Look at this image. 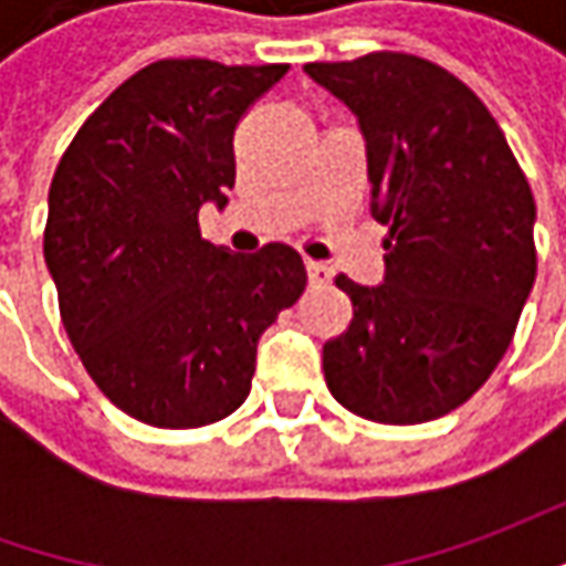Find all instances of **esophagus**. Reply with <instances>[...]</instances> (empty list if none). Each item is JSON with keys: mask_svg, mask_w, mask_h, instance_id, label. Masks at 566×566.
Instances as JSON below:
<instances>
[{"mask_svg": "<svg viewBox=\"0 0 566 566\" xmlns=\"http://www.w3.org/2000/svg\"><path fill=\"white\" fill-rule=\"evenodd\" d=\"M305 271H308V280H312L315 286H324V283H331V268H327V264H321V261H312V258H305Z\"/></svg>", "mask_w": 566, "mask_h": 566, "instance_id": "34e87169", "label": "esophagus"}]
</instances>
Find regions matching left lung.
<instances>
[{
    "label": "left lung",
    "instance_id": "1",
    "mask_svg": "<svg viewBox=\"0 0 566 566\" xmlns=\"http://www.w3.org/2000/svg\"><path fill=\"white\" fill-rule=\"evenodd\" d=\"M365 135L384 283L337 276L353 321L324 343L339 406L384 424L441 419L491 378L535 283L533 188L485 103L409 53L308 62Z\"/></svg>",
    "mask_w": 566,
    "mask_h": 566
}]
</instances>
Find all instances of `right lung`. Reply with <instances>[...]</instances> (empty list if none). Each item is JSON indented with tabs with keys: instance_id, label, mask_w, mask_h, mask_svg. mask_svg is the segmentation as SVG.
Returning a JSON list of instances; mask_svg holds the SVG:
<instances>
[{
	"instance_id": "add662e5",
	"label": "right lung",
	"mask_w": 566,
	"mask_h": 566,
	"mask_svg": "<svg viewBox=\"0 0 566 566\" xmlns=\"http://www.w3.org/2000/svg\"><path fill=\"white\" fill-rule=\"evenodd\" d=\"M286 69L150 62L55 166L43 258L59 315L87 375L138 422L201 428L235 412L258 339L305 293L295 249L232 254L198 227L235 182V125Z\"/></svg>"
}]
</instances>
